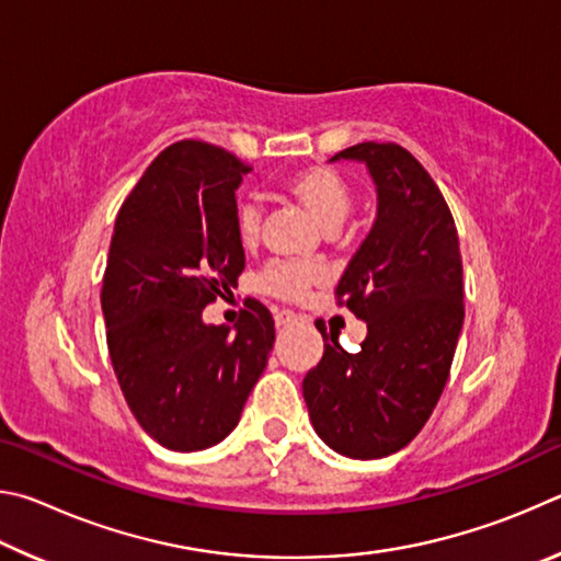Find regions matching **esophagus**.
<instances>
[{"label":"esophagus","mask_w":561,"mask_h":561,"mask_svg":"<svg viewBox=\"0 0 561 561\" xmlns=\"http://www.w3.org/2000/svg\"><path fill=\"white\" fill-rule=\"evenodd\" d=\"M274 321H277V327H289V324H294V321H297V314H294V311H289V309H279L277 314H274Z\"/></svg>","instance_id":"obj_1"}]
</instances>
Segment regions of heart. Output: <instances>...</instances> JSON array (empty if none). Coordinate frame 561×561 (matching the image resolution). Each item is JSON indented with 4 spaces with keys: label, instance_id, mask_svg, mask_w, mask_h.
Wrapping results in <instances>:
<instances>
[{
    "label": "heart",
    "instance_id": "b5f03b06",
    "mask_svg": "<svg viewBox=\"0 0 561 561\" xmlns=\"http://www.w3.org/2000/svg\"><path fill=\"white\" fill-rule=\"evenodd\" d=\"M284 190L301 207L314 215V220L324 230H334L346 220L354 205V193L346 178L329 165H304L284 178ZM234 232L242 244H254L262 234V205L257 201H242L234 210ZM324 279V272L314 264L301 262H272L264 270L254 287L279 301H304L309 289Z\"/></svg>",
    "mask_w": 561,
    "mask_h": 561
}]
</instances>
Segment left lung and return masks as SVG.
<instances>
[{
	"label": "left lung",
	"mask_w": 561,
	"mask_h": 561,
	"mask_svg": "<svg viewBox=\"0 0 561 561\" xmlns=\"http://www.w3.org/2000/svg\"><path fill=\"white\" fill-rule=\"evenodd\" d=\"M378 190L374 230L336 287L339 307L366 321L356 354L327 331L304 376V401L329 448L356 460L405 448L438 405L462 329V257L448 203L428 170L398 144H358Z\"/></svg>",
	"instance_id": "1"
}]
</instances>
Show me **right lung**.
<instances>
[{
	"label": "right lung",
	"instance_id": "right-lung-1",
	"mask_svg": "<svg viewBox=\"0 0 561 561\" xmlns=\"http://www.w3.org/2000/svg\"><path fill=\"white\" fill-rule=\"evenodd\" d=\"M250 170L230 150L178 140L113 227L101 289L111 364L140 428L170 450H203L232 433L274 344L257 299L244 301L234 334L203 321L244 270L234 190Z\"/></svg>",
	"mask_w": 561,
	"mask_h": 561
}]
</instances>
